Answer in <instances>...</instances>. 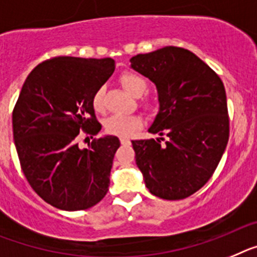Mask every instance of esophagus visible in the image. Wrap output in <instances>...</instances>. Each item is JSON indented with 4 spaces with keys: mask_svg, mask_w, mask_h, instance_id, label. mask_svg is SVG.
Returning a JSON list of instances; mask_svg holds the SVG:
<instances>
[{
    "mask_svg": "<svg viewBox=\"0 0 257 257\" xmlns=\"http://www.w3.org/2000/svg\"><path fill=\"white\" fill-rule=\"evenodd\" d=\"M120 142H121V145H129L131 144V140H129V138H125V137H121L120 138Z\"/></svg>",
    "mask_w": 257,
    "mask_h": 257,
    "instance_id": "34e87169",
    "label": "esophagus"
}]
</instances>
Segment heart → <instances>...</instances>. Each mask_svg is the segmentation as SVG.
I'll return each mask as SVG.
<instances>
[{"instance_id": "1", "label": "heart", "mask_w": 257, "mask_h": 257, "mask_svg": "<svg viewBox=\"0 0 257 257\" xmlns=\"http://www.w3.org/2000/svg\"><path fill=\"white\" fill-rule=\"evenodd\" d=\"M120 82L129 94L141 97L147 89V81L135 72H124L120 76ZM91 104L97 112L104 110V88H99L91 98ZM149 104V103H146ZM142 120L137 115H112L104 121V129L110 135L128 137L133 132L141 128Z\"/></svg>"}]
</instances>
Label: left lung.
<instances>
[{
    "mask_svg": "<svg viewBox=\"0 0 257 257\" xmlns=\"http://www.w3.org/2000/svg\"><path fill=\"white\" fill-rule=\"evenodd\" d=\"M131 68L155 84L159 99L149 132L160 137L132 141L136 164L153 195L184 199L206 185L226 149L224 84L200 58L176 46L136 55Z\"/></svg>",
    "mask_w": 257,
    "mask_h": 257,
    "instance_id": "1",
    "label": "left lung"
}]
</instances>
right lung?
<instances>
[{"label": "right lung", "mask_w": 257, "mask_h": 257, "mask_svg": "<svg viewBox=\"0 0 257 257\" xmlns=\"http://www.w3.org/2000/svg\"><path fill=\"white\" fill-rule=\"evenodd\" d=\"M115 71L111 58L55 57L33 68L13 111V135L31 187L46 203L80 211L101 202L120 141L103 136L80 149L77 136H95L91 98Z\"/></svg>", "instance_id": "obj_1"}]
</instances>
